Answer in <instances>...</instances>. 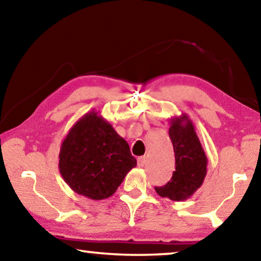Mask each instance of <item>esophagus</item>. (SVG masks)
I'll list each match as a JSON object with an SVG mask.
<instances>
[{"mask_svg": "<svg viewBox=\"0 0 261 261\" xmlns=\"http://www.w3.org/2000/svg\"><path fill=\"white\" fill-rule=\"evenodd\" d=\"M138 166L139 167H144L145 166V163H146V156H139L138 158Z\"/></svg>", "mask_w": 261, "mask_h": 261, "instance_id": "34e87169", "label": "esophagus"}]
</instances>
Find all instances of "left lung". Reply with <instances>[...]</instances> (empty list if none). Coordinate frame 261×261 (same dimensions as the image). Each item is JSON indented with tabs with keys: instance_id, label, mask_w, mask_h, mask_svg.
I'll return each instance as SVG.
<instances>
[{
	"instance_id": "left-lung-1",
	"label": "left lung",
	"mask_w": 261,
	"mask_h": 261,
	"mask_svg": "<svg viewBox=\"0 0 261 261\" xmlns=\"http://www.w3.org/2000/svg\"><path fill=\"white\" fill-rule=\"evenodd\" d=\"M169 137L174 146L175 171L169 182L155 187V191L162 198L183 201L201 187L208 160L187 114L171 118Z\"/></svg>"
}]
</instances>
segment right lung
Masks as SVG:
<instances>
[{"label": "right lung", "mask_w": 261, "mask_h": 261, "mask_svg": "<svg viewBox=\"0 0 261 261\" xmlns=\"http://www.w3.org/2000/svg\"><path fill=\"white\" fill-rule=\"evenodd\" d=\"M59 169L71 190L92 200L113 196L137 166L126 140L98 112L84 115L62 141Z\"/></svg>", "instance_id": "add662e5"}]
</instances>
